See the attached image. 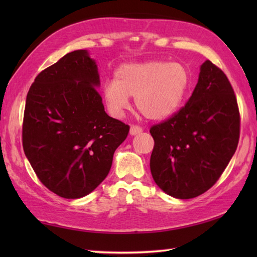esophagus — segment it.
<instances>
[{
    "label": "esophagus",
    "instance_id": "34e87169",
    "mask_svg": "<svg viewBox=\"0 0 257 257\" xmlns=\"http://www.w3.org/2000/svg\"><path fill=\"white\" fill-rule=\"evenodd\" d=\"M143 132L142 127H139L137 124H133L132 127H130V135H137V134H141Z\"/></svg>",
    "mask_w": 257,
    "mask_h": 257
}]
</instances>
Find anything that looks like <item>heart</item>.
I'll return each mask as SVG.
<instances>
[{
    "label": "heart",
    "instance_id": "1",
    "mask_svg": "<svg viewBox=\"0 0 257 257\" xmlns=\"http://www.w3.org/2000/svg\"><path fill=\"white\" fill-rule=\"evenodd\" d=\"M189 86V72L180 63L150 61L121 66L114 81L103 89L106 105L114 116L129 107L128 97H135L138 112L151 120L173 114L184 99Z\"/></svg>",
    "mask_w": 257,
    "mask_h": 257
}]
</instances>
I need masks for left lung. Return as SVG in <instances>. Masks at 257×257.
Segmentation results:
<instances>
[{
  "mask_svg": "<svg viewBox=\"0 0 257 257\" xmlns=\"http://www.w3.org/2000/svg\"><path fill=\"white\" fill-rule=\"evenodd\" d=\"M150 133L156 185L180 199L207 191L227 168L240 135L237 98L225 73L205 61L188 102Z\"/></svg>",
  "mask_w": 257,
  "mask_h": 257,
  "instance_id": "left-lung-1",
  "label": "left lung"
}]
</instances>
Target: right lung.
Masks as SVG:
<instances>
[{"instance_id": "right-lung-1", "label": "right lung", "mask_w": 257, "mask_h": 257, "mask_svg": "<svg viewBox=\"0 0 257 257\" xmlns=\"http://www.w3.org/2000/svg\"><path fill=\"white\" fill-rule=\"evenodd\" d=\"M95 61L85 50L38 73L26 98L24 152L40 181L63 198H80L110 172L130 127L104 111Z\"/></svg>"}]
</instances>
